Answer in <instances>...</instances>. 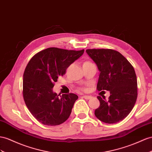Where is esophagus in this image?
Here are the masks:
<instances>
[{
  "label": "esophagus",
  "mask_w": 152,
  "mask_h": 152,
  "mask_svg": "<svg viewBox=\"0 0 152 152\" xmlns=\"http://www.w3.org/2000/svg\"><path fill=\"white\" fill-rule=\"evenodd\" d=\"M83 98H85V99H89L91 98V96H87V95H85V96H83Z\"/></svg>",
  "instance_id": "obj_1"
}]
</instances>
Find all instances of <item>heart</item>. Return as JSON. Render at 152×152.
Wrapping results in <instances>:
<instances>
[{
    "instance_id": "heart-1",
    "label": "heart",
    "mask_w": 152,
    "mask_h": 152,
    "mask_svg": "<svg viewBox=\"0 0 152 152\" xmlns=\"http://www.w3.org/2000/svg\"><path fill=\"white\" fill-rule=\"evenodd\" d=\"M86 62H90V61H86Z\"/></svg>"
}]
</instances>
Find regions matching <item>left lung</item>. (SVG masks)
<instances>
[{"label": "left lung", "instance_id": "8db88e82", "mask_svg": "<svg viewBox=\"0 0 152 152\" xmlns=\"http://www.w3.org/2000/svg\"><path fill=\"white\" fill-rule=\"evenodd\" d=\"M100 72L97 89L110 91L108 100L98 96L100 105L95 115L105 123L124 119L134 108L137 98V77L133 66L121 54L109 49H87Z\"/></svg>", "mask_w": 152, "mask_h": 152}]
</instances>
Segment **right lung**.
Wrapping results in <instances>:
<instances>
[{
  "mask_svg": "<svg viewBox=\"0 0 152 152\" xmlns=\"http://www.w3.org/2000/svg\"><path fill=\"white\" fill-rule=\"evenodd\" d=\"M81 50L49 48L33 56L23 76V97L29 112L48 126L64 123L71 115L78 96L73 93L57 95L53 91L58 77L82 55Z\"/></svg>",
  "mask_w": 152,
  "mask_h": 152,
  "instance_id": "add662e5",
  "label": "right lung"
}]
</instances>
